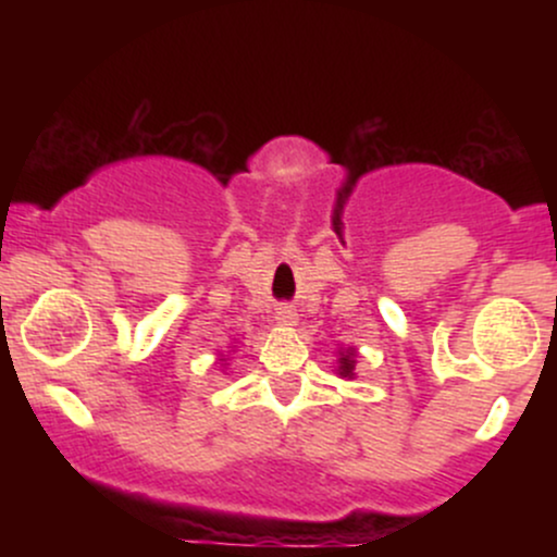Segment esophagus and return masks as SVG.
<instances>
[{
  "mask_svg": "<svg viewBox=\"0 0 557 557\" xmlns=\"http://www.w3.org/2000/svg\"><path fill=\"white\" fill-rule=\"evenodd\" d=\"M274 319H277V324H285V327H290V324H296V309H290V306H280L277 311H274Z\"/></svg>",
  "mask_w": 557,
  "mask_h": 557,
  "instance_id": "34e87169",
  "label": "esophagus"
}]
</instances>
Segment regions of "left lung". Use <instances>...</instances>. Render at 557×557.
<instances>
[{
  "mask_svg": "<svg viewBox=\"0 0 557 557\" xmlns=\"http://www.w3.org/2000/svg\"><path fill=\"white\" fill-rule=\"evenodd\" d=\"M356 359H359V350H356L354 345L337 348L335 374L341 376V380H356Z\"/></svg>",
  "mask_w": 557,
  "mask_h": 557,
  "instance_id": "obj_1",
  "label": "left lung"
}]
</instances>
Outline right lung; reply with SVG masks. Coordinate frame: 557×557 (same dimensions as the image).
<instances>
[{"label":"right lung","mask_w":557,"mask_h":557,"mask_svg":"<svg viewBox=\"0 0 557 557\" xmlns=\"http://www.w3.org/2000/svg\"><path fill=\"white\" fill-rule=\"evenodd\" d=\"M230 350H235V345H230L227 354H222V350H220V354H216V363H220L222 369H227V356H230Z\"/></svg>","instance_id":"right-lung-1"}]
</instances>
